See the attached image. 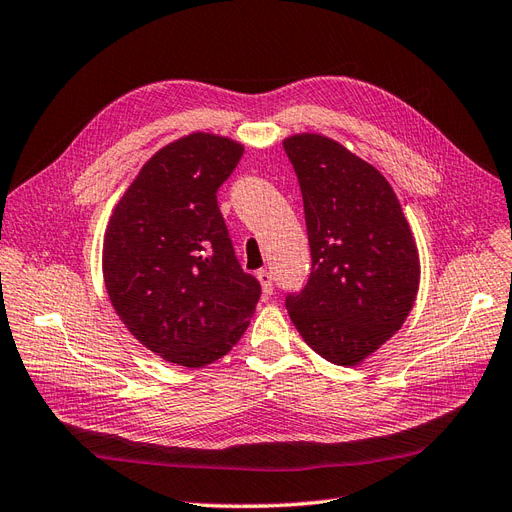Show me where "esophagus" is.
Listing matches in <instances>:
<instances>
[{
    "label": "esophagus",
    "instance_id": "esophagus-1",
    "mask_svg": "<svg viewBox=\"0 0 512 512\" xmlns=\"http://www.w3.org/2000/svg\"><path fill=\"white\" fill-rule=\"evenodd\" d=\"M257 279H259V283H261V289H264V294H266V296H270L272 291H274L272 274H270L268 270H259V272H257Z\"/></svg>",
    "mask_w": 512,
    "mask_h": 512
}]
</instances>
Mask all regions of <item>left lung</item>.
Listing matches in <instances>:
<instances>
[{"label": "left lung", "instance_id": "left-lung-1", "mask_svg": "<svg viewBox=\"0 0 512 512\" xmlns=\"http://www.w3.org/2000/svg\"><path fill=\"white\" fill-rule=\"evenodd\" d=\"M304 201L311 276L285 306L300 337L332 364L373 354L410 315L420 264L392 186L373 165L321 135L283 141Z\"/></svg>", "mask_w": 512, "mask_h": 512}]
</instances>
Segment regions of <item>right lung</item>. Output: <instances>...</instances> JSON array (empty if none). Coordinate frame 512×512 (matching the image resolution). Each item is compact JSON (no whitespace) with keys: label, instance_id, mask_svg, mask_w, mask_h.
<instances>
[{"label":"right lung","instance_id":"1","mask_svg":"<svg viewBox=\"0 0 512 512\" xmlns=\"http://www.w3.org/2000/svg\"><path fill=\"white\" fill-rule=\"evenodd\" d=\"M242 154L240 143L208 133L165 145L107 225L102 276L115 313L141 345L188 369L223 358L261 296L216 201Z\"/></svg>","mask_w":512,"mask_h":512}]
</instances>
